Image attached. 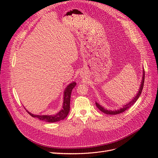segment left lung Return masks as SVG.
<instances>
[{
    "label": "left lung",
    "instance_id": "8db88e82",
    "mask_svg": "<svg viewBox=\"0 0 158 158\" xmlns=\"http://www.w3.org/2000/svg\"><path fill=\"white\" fill-rule=\"evenodd\" d=\"M143 73H142V81L140 83V88L138 89V92L136 93V95H135L130 102H128L127 103L125 104L124 106H123L122 107H121L120 109H114V110H110V109H107L106 108L103 107L101 105H99V103H98L97 102H95V105H96L97 107L102 112L106 113L107 114H117L119 113H121L123 112H124L125 111H126L127 109H128L129 107H131L132 106H133L134 104L135 103V102L137 101V99L139 98V97L140 96L142 91L143 89V86H144V76H145V73H144V70L143 69Z\"/></svg>",
    "mask_w": 158,
    "mask_h": 158
}]
</instances>
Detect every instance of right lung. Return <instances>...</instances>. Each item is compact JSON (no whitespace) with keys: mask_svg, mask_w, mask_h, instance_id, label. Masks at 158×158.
<instances>
[{"mask_svg":"<svg viewBox=\"0 0 158 158\" xmlns=\"http://www.w3.org/2000/svg\"><path fill=\"white\" fill-rule=\"evenodd\" d=\"M76 83L75 82H71L66 87L65 89L64 90L63 93V106H62L61 109L59 112H57L56 114H35L28 111L25 108L26 111L29 113L30 115L33 117H35L39 118L40 120L44 121L45 122L48 123H55L58 122L61 120H63L66 117H67L68 114L70 111V96L72 90L76 86Z\"/></svg>","mask_w":158,"mask_h":158,"instance_id":"obj_1","label":"right lung"}]
</instances>
